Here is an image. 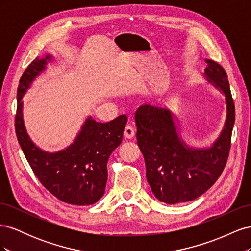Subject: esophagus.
Returning a JSON list of instances; mask_svg holds the SVG:
<instances>
[{
  "label": "esophagus",
  "mask_w": 251,
  "mask_h": 251,
  "mask_svg": "<svg viewBox=\"0 0 251 251\" xmlns=\"http://www.w3.org/2000/svg\"><path fill=\"white\" fill-rule=\"evenodd\" d=\"M124 136H125L126 138H127V139H131V138H133L134 136H135V130H134V128H133L132 126H126L125 127Z\"/></svg>",
  "instance_id": "obj_1"
}]
</instances>
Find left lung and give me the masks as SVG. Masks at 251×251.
<instances>
[{
  "label": "left lung",
  "mask_w": 251,
  "mask_h": 251,
  "mask_svg": "<svg viewBox=\"0 0 251 251\" xmlns=\"http://www.w3.org/2000/svg\"><path fill=\"white\" fill-rule=\"evenodd\" d=\"M205 62V79L224 95L226 104L223 128L209 148L188 146L179 134L177 116L169 108L143 104L135 114L147 180L156 198L168 204L199 198L215 184L228 158L235 118L228 77L214 60Z\"/></svg>",
  "instance_id": "obj_1"
}]
</instances>
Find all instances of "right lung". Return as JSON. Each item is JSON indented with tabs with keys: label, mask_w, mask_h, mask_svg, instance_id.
Returning a JSON list of instances; mask_svg holds the SVG:
<instances>
[{
	"label": "right lung",
	"mask_w": 251,
	"mask_h": 251,
	"mask_svg": "<svg viewBox=\"0 0 251 251\" xmlns=\"http://www.w3.org/2000/svg\"><path fill=\"white\" fill-rule=\"evenodd\" d=\"M52 59L51 54L36 57L22 75L17 94V137L35 176L53 196L71 205H91L104 194L109 157L123 140L127 117L120 115L102 124L89 116L69 147L54 153L40 149L27 133L22 100Z\"/></svg>",
	"instance_id": "right-lung-1"
}]
</instances>
